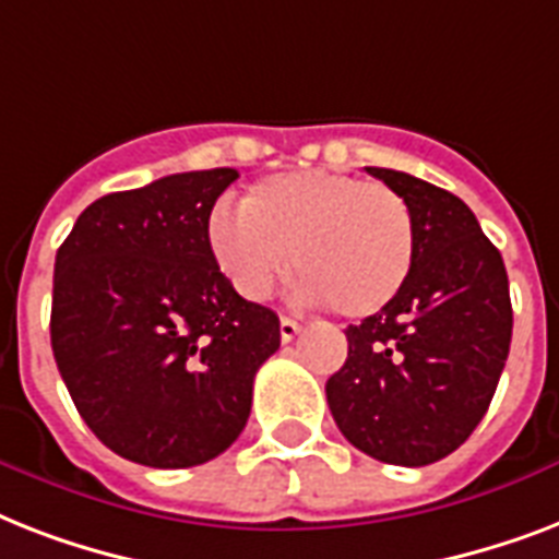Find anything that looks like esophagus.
Here are the masks:
<instances>
[{
	"label": "esophagus",
	"instance_id": "1",
	"mask_svg": "<svg viewBox=\"0 0 559 559\" xmlns=\"http://www.w3.org/2000/svg\"><path fill=\"white\" fill-rule=\"evenodd\" d=\"M298 331H301V324H298L296 319H289V316H281V340L293 342L298 336Z\"/></svg>",
	"mask_w": 559,
	"mask_h": 559
}]
</instances>
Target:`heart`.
Instances as JSON below:
<instances>
[{"label": "heart", "instance_id": "1", "mask_svg": "<svg viewBox=\"0 0 559 559\" xmlns=\"http://www.w3.org/2000/svg\"><path fill=\"white\" fill-rule=\"evenodd\" d=\"M209 246L249 301L270 296L293 266L301 296L345 319H368L403 293L415 266V219L394 188L333 170H293L254 182L240 211L217 209Z\"/></svg>", "mask_w": 559, "mask_h": 559}]
</instances>
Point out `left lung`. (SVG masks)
Masks as SVG:
<instances>
[{
  "label": "left lung",
  "mask_w": 559,
  "mask_h": 559,
  "mask_svg": "<svg viewBox=\"0 0 559 559\" xmlns=\"http://www.w3.org/2000/svg\"><path fill=\"white\" fill-rule=\"evenodd\" d=\"M366 170L408 202L415 266L385 310L348 324V359L324 391L357 450L426 467L459 450L493 400L513 331L508 272L455 193L403 170Z\"/></svg>",
  "instance_id": "1"
}]
</instances>
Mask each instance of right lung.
<instances>
[{
  "label": "right lung",
  "instance_id": "right-lung-1",
  "mask_svg": "<svg viewBox=\"0 0 559 559\" xmlns=\"http://www.w3.org/2000/svg\"><path fill=\"white\" fill-rule=\"evenodd\" d=\"M235 168L174 174L83 211L55 261L51 350L100 443L144 467L217 459L243 432L270 307L237 296L209 246Z\"/></svg>",
  "mask_w": 559,
  "mask_h": 559
}]
</instances>
